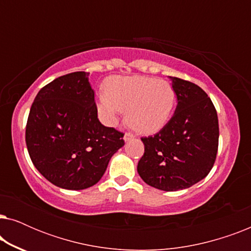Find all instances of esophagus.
Listing matches in <instances>:
<instances>
[{"instance_id": "1", "label": "esophagus", "mask_w": 251, "mask_h": 251, "mask_svg": "<svg viewBox=\"0 0 251 251\" xmlns=\"http://www.w3.org/2000/svg\"><path fill=\"white\" fill-rule=\"evenodd\" d=\"M132 138H135V136H133L131 132H126L125 133V137H123L125 142H129V140H131Z\"/></svg>"}]
</instances>
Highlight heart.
Masks as SVG:
<instances>
[{"instance_id":"obj_1","label":"heart","mask_w":251,"mask_h":251,"mask_svg":"<svg viewBox=\"0 0 251 251\" xmlns=\"http://www.w3.org/2000/svg\"><path fill=\"white\" fill-rule=\"evenodd\" d=\"M177 94L166 80L151 76H114L105 83L97 108L107 126L118 122L122 111L130 126L142 133H154L163 128L174 114Z\"/></svg>"}]
</instances>
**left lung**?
Masks as SVG:
<instances>
[{"instance_id":"1","label":"left lung","mask_w":251,"mask_h":251,"mask_svg":"<svg viewBox=\"0 0 251 251\" xmlns=\"http://www.w3.org/2000/svg\"><path fill=\"white\" fill-rule=\"evenodd\" d=\"M169 77L177 94L176 111L159 132L142 138L145 152L137 171L150 186L173 192L191 187L210 173L219 126L215 106L199 85Z\"/></svg>"}]
</instances>
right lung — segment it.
I'll use <instances>...</instances> for the list:
<instances>
[{
  "instance_id": "1",
  "label": "right lung",
  "mask_w": 251,
  "mask_h": 251,
  "mask_svg": "<svg viewBox=\"0 0 251 251\" xmlns=\"http://www.w3.org/2000/svg\"><path fill=\"white\" fill-rule=\"evenodd\" d=\"M89 73L74 72L41 89L30 107L26 145L42 176L65 190L97 184L125 133L102 126Z\"/></svg>"
}]
</instances>
